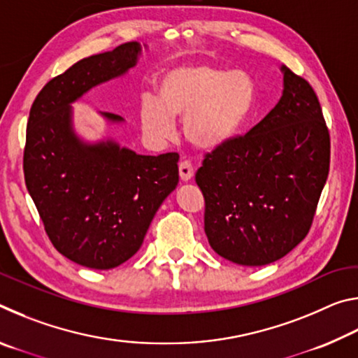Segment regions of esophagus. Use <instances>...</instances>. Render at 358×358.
Segmentation results:
<instances>
[{
	"instance_id": "1",
	"label": "esophagus",
	"mask_w": 358,
	"mask_h": 358,
	"mask_svg": "<svg viewBox=\"0 0 358 358\" xmlns=\"http://www.w3.org/2000/svg\"><path fill=\"white\" fill-rule=\"evenodd\" d=\"M194 175V169L189 161H181L180 162V178L181 181H189Z\"/></svg>"
}]
</instances>
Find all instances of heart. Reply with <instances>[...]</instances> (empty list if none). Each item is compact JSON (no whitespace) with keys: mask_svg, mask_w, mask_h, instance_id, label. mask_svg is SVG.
I'll return each instance as SVG.
<instances>
[{"mask_svg":"<svg viewBox=\"0 0 358 358\" xmlns=\"http://www.w3.org/2000/svg\"><path fill=\"white\" fill-rule=\"evenodd\" d=\"M254 102L256 85L245 71L183 64L161 77L157 98L143 96L138 118L145 134L157 141L171 137L175 120L185 118L187 142L201 150H215L238 134Z\"/></svg>","mask_w":358,"mask_h":358,"instance_id":"b5f03b06","label":"heart"}]
</instances>
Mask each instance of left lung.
<instances>
[{"mask_svg": "<svg viewBox=\"0 0 358 358\" xmlns=\"http://www.w3.org/2000/svg\"><path fill=\"white\" fill-rule=\"evenodd\" d=\"M284 90L245 136L205 156L196 183L205 234L230 262L260 266L306 237L330 167V136L310 83L281 66Z\"/></svg>", "mask_w": 358, "mask_h": 358, "instance_id": "obj_1", "label": "left lung"}]
</instances>
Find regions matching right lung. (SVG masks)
I'll list each match as a JSON object with an SVG mask.
<instances>
[{"label":"right lung","mask_w":358,"mask_h":358,"mask_svg":"<svg viewBox=\"0 0 358 358\" xmlns=\"http://www.w3.org/2000/svg\"><path fill=\"white\" fill-rule=\"evenodd\" d=\"M141 53L138 42H126L80 59L52 78L29 110L27 189L58 252L88 268L110 270L134 256L157 208L178 185V153L137 155L112 138L85 142L74 129L72 102L124 76ZM101 115L123 123L120 115Z\"/></svg>","instance_id":"obj_1"}]
</instances>
